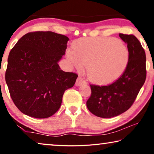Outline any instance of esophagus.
I'll return each instance as SVG.
<instances>
[{"instance_id":"1","label":"esophagus","mask_w":154,"mask_h":154,"mask_svg":"<svg viewBox=\"0 0 154 154\" xmlns=\"http://www.w3.org/2000/svg\"><path fill=\"white\" fill-rule=\"evenodd\" d=\"M83 84H85V81H83V80L82 79L81 77L78 78L76 80V82H75V85L80 86V85H83Z\"/></svg>"}]
</instances>
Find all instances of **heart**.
Here are the masks:
<instances>
[{
	"mask_svg": "<svg viewBox=\"0 0 154 154\" xmlns=\"http://www.w3.org/2000/svg\"><path fill=\"white\" fill-rule=\"evenodd\" d=\"M66 57L78 70L87 66L88 79L100 85L116 80L127 68L130 52L124 43L111 38H92L77 41Z\"/></svg>",
	"mask_w": 154,
	"mask_h": 154,
	"instance_id": "obj_1",
	"label": "heart"
}]
</instances>
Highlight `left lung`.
Segmentation results:
<instances>
[{"label": "left lung", "instance_id": "1", "mask_svg": "<svg viewBox=\"0 0 154 154\" xmlns=\"http://www.w3.org/2000/svg\"><path fill=\"white\" fill-rule=\"evenodd\" d=\"M119 36L130 52L127 68L111 85H90L91 96L86 102L88 110L100 118L115 117L128 110L146 80V54L140 42L133 35L120 33Z\"/></svg>", "mask_w": 154, "mask_h": 154}]
</instances>
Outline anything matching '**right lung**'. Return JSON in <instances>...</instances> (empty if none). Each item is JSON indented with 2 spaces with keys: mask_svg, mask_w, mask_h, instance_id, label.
I'll return each mask as SVG.
<instances>
[{
  "mask_svg": "<svg viewBox=\"0 0 154 154\" xmlns=\"http://www.w3.org/2000/svg\"><path fill=\"white\" fill-rule=\"evenodd\" d=\"M69 38L52 31L31 32L10 52L5 81L14 104L24 114L46 119L60 109L64 91L78 75L65 72L58 62Z\"/></svg>",
  "mask_w": 154,
  "mask_h": 154,
  "instance_id": "add662e5",
  "label": "right lung"
}]
</instances>
